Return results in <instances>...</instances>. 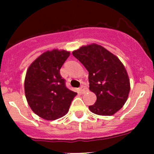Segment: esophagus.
Here are the masks:
<instances>
[{
    "mask_svg": "<svg viewBox=\"0 0 154 154\" xmlns=\"http://www.w3.org/2000/svg\"><path fill=\"white\" fill-rule=\"evenodd\" d=\"M79 91H80V92L81 93V94H83V93L86 92V87H85V86H81L80 87V88H79Z\"/></svg>",
    "mask_w": 154,
    "mask_h": 154,
    "instance_id": "esophagus-1",
    "label": "esophagus"
}]
</instances>
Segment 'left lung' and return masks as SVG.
<instances>
[{
	"mask_svg": "<svg viewBox=\"0 0 154 154\" xmlns=\"http://www.w3.org/2000/svg\"><path fill=\"white\" fill-rule=\"evenodd\" d=\"M73 56L88 71L89 90L96 94L90 111L99 116H112L125 105L130 90V79L121 60L97 44L82 46Z\"/></svg>",
	"mask_w": 154,
	"mask_h": 154,
	"instance_id": "8db88e82",
	"label": "left lung"
}]
</instances>
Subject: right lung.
<instances>
[{
  "label": "right lung",
  "instance_id": "1",
  "mask_svg": "<svg viewBox=\"0 0 154 154\" xmlns=\"http://www.w3.org/2000/svg\"><path fill=\"white\" fill-rule=\"evenodd\" d=\"M69 51L54 49L43 53L29 66L24 80L27 103L34 113L48 121L67 114L77 93L66 86L60 68Z\"/></svg>",
  "mask_w": 154,
  "mask_h": 154
}]
</instances>
